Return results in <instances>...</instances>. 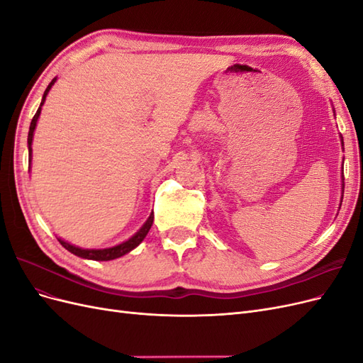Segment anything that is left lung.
<instances>
[{
  "label": "left lung",
  "instance_id": "left-lung-1",
  "mask_svg": "<svg viewBox=\"0 0 363 363\" xmlns=\"http://www.w3.org/2000/svg\"><path fill=\"white\" fill-rule=\"evenodd\" d=\"M335 113V111H333ZM340 142H342V148H344V139L342 136H340ZM340 179H342V196H344V167H342V175H340Z\"/></svg>",
  "mask_w": 363,
  "mask_h": 363
}]
</instances>
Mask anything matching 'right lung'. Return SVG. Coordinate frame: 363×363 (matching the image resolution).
Returning a JSON list of instances; mask_svg holds the SVG:
<instances>
[{
    "mask_svg": "<svg viewBox=\"0 0 363 363\" xmlns=\"http://www.w3.org/2000/svg\"><path fill=\"white\" fill-rule=\"evenodd\" d=\"M56 80H57V79H52L51 83L48 84L45 92H43V96H42V101H40V106H39V108H38V112H36V115L33 116V119H31L30 130H28V139H27L30 163H31L33 135H35V130H36L38 119H39V115H40V111H42V106H43V103H45V98H47L50 89L52 87V84L56 83ZM152 219H155V213L151 212L150 216H148V219L145 221V224L142 225L133 236H131V238L127 239V240H124V242H121V244H118V245H115V247H108V248H101V250H95V248H92V250H91V248H80V247H75V245L67 242V240H63V239H60V238H57V239H59V242L62 244V247H65L69 252H72V255L79 256V257H82V259L101 260V262H103V260H113V259H118V257H121V256L127 255V252H130L131 250H135V248L142 242V240L145 239L147 233L150 232V228H151V225H152Z\"/></svg>",
    "mask_w": 363,
    "mask_h": 363,
    "instance_id": "right-lung-1",
    "label": "right lung"
}]
</instances>
